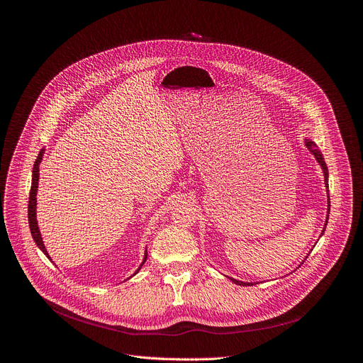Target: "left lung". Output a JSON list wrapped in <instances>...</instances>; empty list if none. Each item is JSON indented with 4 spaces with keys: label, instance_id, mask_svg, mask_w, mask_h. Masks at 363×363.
Wrapping results in <instances>:
<instances>
[{
    "label": "left lung",
    "instance_id": "1",
    "mask_svg": "<svg viewBox=\"0 0 363 363\" xmlns=\"http://www.w3.org/2000/svg\"><path fill=\"white\" fill-rule=\"evenodd\" d=\"M306 145H308V148H309V151L312 152V155L316 157V160L319 162L320 167L323 169V175H325V182H328V167H327V164H325V160H323V156L320 155V151L316 148V145L313 144V141L306 140ZM325 185H328V184H325ZM328 206H330V204H328ZM231 279H233V282H235V284H238V285H253L252 282H242V281H238V279H234V278H231Z\"/></svg>",
    "mask_w": 363,
    "mask_h": 363
}]
</instances>
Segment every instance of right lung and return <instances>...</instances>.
Masks as SVG:
<instances>
[{"instance_id":"1","label":"right lung","mask_w":363,"mask_h":363,"mask_svg":"<svg viewBox=\"0 0 363 363\" xmlns=\"http://www.w3.org/2000/svg\"><path fill=\"white\" fill-rule=\"evenodd\" d=\"M43 155H44V150L40 151V155H38L36 160H35V164H33V170H32V185H30V194H29V206H28V218H29V228H30V234L33 237V241L36 242V245L40 247V249L43 250V253L48 256L47 250H45V245L43 242V238H41V234H40V230H38V222H36V193H38V179H40V163L43 160ZM147 260V252H145V257H144V262ZM144 262L141 263V266L144 264ZM141 266L137 269V272L141 269ZM135 272V274H137Z\"/></svg>"}]
</instances>
